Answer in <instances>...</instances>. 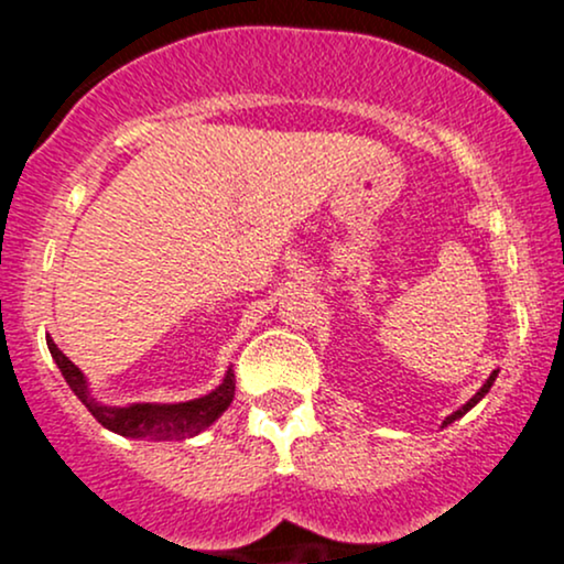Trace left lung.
Instances as JSON below:
<instances>
[{"mask_svg":"<svg viewBox=\"0 0 564 564\" xmlns=\"http://www.w3.org/2000/svg\"><path fill=\"white\" fill-rule=\"evenodd\" d=\"M494 381H496V373H490V379H488V381H485V384H482V390H480V392H477V394H475V398H471V400H469V403L462 408V411L451 413V416H448V419H445V426H448L451 422H456V419H458V416H464V413H467L471 405H477V403H480V400L485 398V392H488V390H490V387H494Z\"/></svg>","mask_w":564,"mask_h":564,"instance_id":"8db88e82","label":"left lung"}]
</instances>
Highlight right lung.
<instances>
[{
	"instance_id": "right-lung-1",
	"label": "right lung",
	"mask_w": 564,
	"mask_h": 564,
	"mask_svg": "<svg viewBox=\"0 0 564 564\" xmlns=\"http://www.w3.org/2000/svg\"><path fill=\"white\" fill-rule=\"evenodd\" d=\"M50 352H53L57 368H61L63 379L68 381V387L74 390L76 398L87 405V411L100 422L106 430L119 432L124 437H138V440H185L198 435L209 426L219 413L228 411L232 403V394H236V381H232V371H228L223 384L215 392L204 394L198 400H187V403L177 405H151V403H138L129 408H106L95 403L89 398L87 384H84L82 371L63 355V349H57L53 339H47Z\"/></svg>"
}]
</instances>
